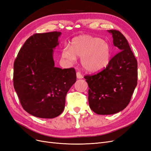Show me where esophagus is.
Wrapping results in <instances>:
<instances>
[{
    "mask_svg": "<svg viewBox=\"0 0 151 151\" xmlns=\"http://www.w3.org/2000/svg\"><path fill=\"white\" fill-rule=\"evenodd\" d=\"M76 76H77V79H82V78H83V76H82V74H81L79 72H77L76 73Z\"/></svg>",
    "mask_w": 151,
    "mask_h": 151,
    "instance_id": "obj_1",
    "label": "esophagus"
}]
</instances>
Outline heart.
Segmentation results:
<instances>
[{"mask_svg":"<svg viewBox=\"0 0 151 151\" xmlns=\"http://www.w3.org/2000/svg\"><path fill=\"white\" fill-rule=\"evenodd\" d=\"M110 50L104 40L84 35L72 40L70 48H63L62 56L71 63L81 57L82 66L88 72L94 73L106 67L110 61Z\"/></svg>","mask_w":151,"mask_h":151,"instance_id":"obj_1","label":"heart"}]
</instances>
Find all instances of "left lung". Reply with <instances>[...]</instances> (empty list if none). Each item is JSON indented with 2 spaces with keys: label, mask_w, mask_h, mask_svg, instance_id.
Wrapping results in <instances>:
<instances>
[{
  "label": "left lung",
  "mask_w": 151,
  "mask_h": 151,
  "mask_svg": "<svg viewBox=\"0 0 151 151\" xmlns=\"http://www.w3.org/2000/svg\"><path fill=\"white\" fill-rule=\"evenodd\" d=\"M120 50L101 72L84 78L89 86V107L98 115H112L124 109L137 84V62L120 31L108 30Z\"/></svg>",
  "instance_id": "left-lung-1"
}]
</instances>
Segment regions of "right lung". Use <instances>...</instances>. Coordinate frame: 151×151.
I'll return each mask as SVG.
<instances>
[{"label":"right lung","instance_id":"1","mask_svg":"<svg viewBox=\"0 0 151 151\" xmlns=\"http://www.w3.org/2000/svg\"><path fill=\"white\" fill-rule=\"evenodd\" d=\"M62 33L35 34L26 41L14 63V88L22 108L42 118L60 115L65 96L76 81L74 68L55 67L53 50Z\"/></svg>","mask_w":151,"mask_h":151}]
</instances>
